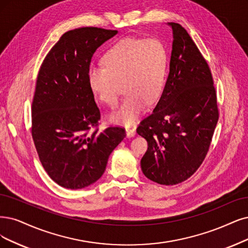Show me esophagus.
Masks as SVG:
<instances>
[{
	"label": "esophagus",
	"instance_id": "esophagus-1",
	"mask_svg": "<svg viewBox=\"0 0 248 248\" xmlns=\"http://www.w3.org/2000/svg\"><path fill=\"white\" fill-rule=\"evenodd\" d=\"M125 133H126L127 138H132V137H134L136 135V130L132 129V127H126Z\"/></svg>",
	"mask_w": 248,
	"mask_h": 248
}]
</instances>
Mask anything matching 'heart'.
I'll return each instance as SVG.
<instances>
[{
	"label": "heart",
	"instance_id": "b5f03b06",
	"mask_svg": "<svg viewBox=\"0 0 248 248\" xmlns=\"http://www.w3.org/2000/svg\"><path fill=\"white\" fill-rule=\"evenodd\" d=\"M103 67L88 70L92 94L107 106L117 103L119 86L126 94L117 110L109 115L114 124L131 125L145 111L146 104L157 102L167 82L168 54L156 39L124 38L103 55Z\"/></svg>",
	"mask_w": 248,
	"mask_h": 248
}]
</instances>
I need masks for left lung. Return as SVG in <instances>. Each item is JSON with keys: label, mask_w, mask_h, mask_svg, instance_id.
<instances>
[{"label": "left lung", "mask_w": 248, "mask_h": 248, "mask_svg": "<svg viewBox=\"0 0 248 248\" xmlns=\"http://www.w3.org/2000/svg\"><path fill=\"white\" fill-rule=\"evenodd\" d=\"M172 31L170 71L153 112L137 133L148 142L141 169L160 185H176L190 178L204 160L218 119L212 73L184 27Z\"/></svg>", "instance_id": "obj_1"}]
</instances>
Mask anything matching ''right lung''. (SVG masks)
<instances>
[{
  "label": "right lung",
  "instance_id": "add662e5",
  "mask_svg": "<svg viewBox=\"0 0 248 248\" xmlns=\"http://www.w3.org/2000/svg\"><path fill=\"white\" fill-rule=\"evenodd\" d=\"M117 31L80 27L64 33L45 58L31 106V135L49 177L63 188L82 189L103 175L109 155L125 137L123 127L90 133L100 110L89 88L96 50Z\"/></svg>",
  "mask_w": 248,
  "mask_h": 248
}]
</instances>
